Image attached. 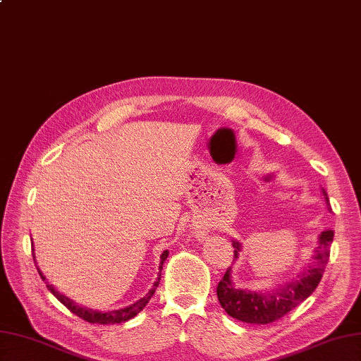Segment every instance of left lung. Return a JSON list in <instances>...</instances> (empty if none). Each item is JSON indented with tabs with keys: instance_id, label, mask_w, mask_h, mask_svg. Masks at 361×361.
Wrapping results in <instances>:
<instances>
[{
	"instance_id": "1",
	"label": "left lung",
	"mask_w": 361,
	"mask_h": 361,
	"mask_svg": "<svg viewBox=\"0 0 361 361\" xmlns=\"http://www.w3.org/2000/svg\"><path fill=\"white\" fill-rule=\"evenodd\" d=\"M323 195L329 206L328 194H326L324 189ZM332 240L334 231H323L318 235L311 263H307V266L303 267V271L295 279L276 284L274 289L259 292L238 289L232 281V267H228V271H226L221 281L219 283V288H216V295H219L221 307L231 317L245 323L267 324L279 320V318L297 307L301 301H305L317 289L326 269V264H328ZM232 246L235 247V250H233V258L235 259L233 262H237L243 246L238 240H232Z\"/></svg>"
}]
</instances>
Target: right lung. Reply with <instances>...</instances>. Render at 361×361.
<instances>
[{"mask_svg": "<svg viewBox=\"0 0 361 361\" xmlns=\"http://www.w3.org/2000/svg\"><path fill=\"white\" fill-rule=\"evenodd\" d=\"M32 250H35V249H32ZM167 255H169V250H164V252L161 254V264H160V274H158V276H157V281L154 283V286L149 289V292L147 294L142 297V298H140V300H137L135 303H132V305H129V306H126V307H123V309H116V311H107V312H102V311H95V309H90V307H86V306H80V305H77L75 303L73 300H71L69 297H66V295H63L61 292H58L55 288H54V284H47V289L52 292V294L61 301V303L69 309L71 312H73L75 315H78L80 318H82V320H86V322H89V323H99V324H115V323H124V322H128V320H130V318H133L135 317L137 314H140L142 309H145V306L149 303V300L152 298V295L155 294V289L158 288V284H160V280H161V269H163V263H164V259L167 258ZM33 262L37 263V259H35V254H33ZM38 272H39V275H41V279H44V275H43V272H41L39 269H38Z\"/></svg>", "mask_w": 361, "mask_h": 361, "instance_id": "obj_1", "label": "right lung"}]
</instances>
